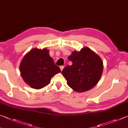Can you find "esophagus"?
Returning <instances> with one entry per match:
<instances>
[{"label":"esophagus","mask_w":128,"mask_h":128,"mask_svg":"<svg viewBox=\"0 0 128 128\" xmlns=\"http://www.w3.org/2000/svg\"><path fill=\"white\" fill-rule=\"evenodd\" d=\"M64 66H60V69H61V70L62 71V69H64Z\"/></svg>","instance_id":"1"}]
</instances>
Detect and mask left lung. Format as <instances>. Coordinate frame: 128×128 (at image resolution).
<instances>
[{
	"label": "left lung",
	"instance_id": "8db88e82",
	"mask_svg": "<svg viewBox=\"0 0 128 128\" xmlns=\"http://www.w3.org/2000/svg\"><path fill=\"white\" fill-rule=\"evenodd\" d=\"M68 59L72 66L65 67L62 74L67 84L77 92H86L98 84L102 74L103 62L94 52L84 47L80 51H73Z\"/></svg>",
	"mask_w": 128,
	"mask_h": 128
}]
</instances>
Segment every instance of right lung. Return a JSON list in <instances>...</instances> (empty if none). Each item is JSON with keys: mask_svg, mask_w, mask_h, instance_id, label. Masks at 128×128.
<instances>
[{"mask_svg": "<svg viewBox=\"0 0 128 128\" xmlns=\"http://www.w3.org/2000/svg\"><path fill=\"white\" fill-rule=\"evenodd\" d=\"M21 75L30 87L40 89L50 83L54 75L61 72L47 48H33L24 56L20 66Z\"/></svg>", "mask_w": 128, "mask_h": 128, "instance_id": "1", "label": "right lung"}]
</instances>
